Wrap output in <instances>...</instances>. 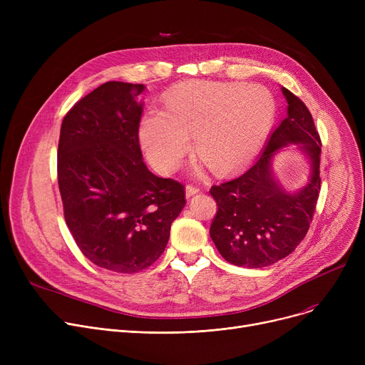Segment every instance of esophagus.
Wrapping results in <instances>:
<instances>
[{
	"mask_svg": "<svg viewBox=\"0 0 365 365\" xmlns=\"http://www.w3.org/2000/svg\"><path fill=\"white\" fill-rule=\"evenodd\" d=\"M200 192V187L198 186H194V185H186L185 187V194H186V198H190L192 195L198 194Z\"/></svg>",
	"mask_w": 365,
	"mask_h": 365,
	"instance_id": "1",
	"label": "esophagus"
}]
</instances>
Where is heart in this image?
Listing matches in <instances>:
<instances>
[{
  "label": "heart",
  "mask_w": 365,
  "mask_h": 365,
  "mask_svg": "<svg viewBox=\"0 0 365 365\" xmlns=\"http://www.w3.org/2000/svg\"><path fill=\"white\" fill-rule=\"evenodd\" d=\"M274 118V98L262 86L197 81L173 91L165 112H148L139 139L146 158L161 173L180 164L190 136L207 167L225 173L256 155Z\"/></svg>",
  "instance_id": "1"
}]
</instances>
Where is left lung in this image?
Here are the masks:
<instances>
[{
  "mask_svg": "<svg viewBox=\"0 0 365 365\" xmlns=\"http://www.w3.org/2000/svg\"><path fill=\"white\" fill-rule=\"evenodd\" d=\"M287 117L267 140L262 155L240 176L213 185L217 213L210 226L222 257L237 266L264 267L296 250L312 222L319 195L321 139L312 115L290 90L281 87ZM296 144L310 163V178L297 191H285L273 171V158Z\"/></svg>",
  "mask_w": 365,
  "mask_h": 365,
  "instance_id": "8db88e82",
  "label": "left lung"
}]
</instances>
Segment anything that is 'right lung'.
<instances>
[{"label":"right lung","mask_w":365,"mask_h":365,"mask_svg":"<svg viewBox=\"0 0 365 365\" xmlns=\"http://www.w3.org/2000/svg\"><path fill=\"white\" fill-rule=\"evenodd\" d=\"M143 84L109 81L66 113L57 149L65 220L83 255L106 271L134 274L155 262L186 200L183 185L143 163Z\"/></svg>","instance_id":"add662e5"}]
</instances>
